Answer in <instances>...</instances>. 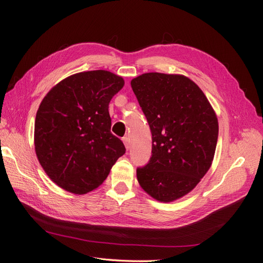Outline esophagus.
Returning <instances> with one entry per match:
<instances>
[{"label":"esophagus","instance_id":"1","mask_svg":"<svg viewBox=\"0 0 263 263\" xmlns=\"http://www.w3.org/2000/svg\"><path fill=\"white\" fill-rule=\"evenodd\" d=\"M123 142H124V145H125V148H126L127 150H129V148H130L129 138H128V137H124V138H123Z\"/></svg>","mask_w":263,"mask_h":263}]
</instances>
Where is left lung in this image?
<instances>
[{"label": "left lung", "instance_id": "left-lung-1", "mask_svg": "<svg viewBox=\"0 0 263 263\" xmlns=\"http://www.w3.org/2000/svg\"><path fill=\"white\" fill-rule=\"evenodd\" d=\"M151 135V158L137 169L139 185L159 202L190 193L211 168L218 121L198 85L182 74L144 73L130 82Z\"/></svg>", "mask_w": 263, "mask_h": 263}]
</instances>
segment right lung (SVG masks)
Segmentation results:
<instances>
[{
    "instance_id": "right-lung-1",
    "label": "right lung",
    "mask_w": 263,
    "mask_h": 263,
    "mask_svg": "<svg viewBox=\"0 0 263 263\" xmlns=\"http://www.w3.org/2000/svg\"><path fill=\"white\" fill-rule=\"evenodd\" d=\"M124 79L106 70L79 72L46 94L37 110L34 142L38 161L52 182L73 194L99 187L125 154L110 133L108 104Z\"/></svg>"
}]
</instances>
